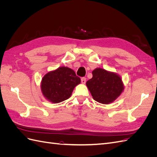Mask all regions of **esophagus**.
I'll list each match as a JSON object with an SVG mask.
<instances>
[{
    "label": "esophagus",
    "mask_w": 157,
    "mask_h": 157,
    "mask_svg": "<svg viewBox=\"0 0 157 157\" xmlns=\"http://www.w3.org/2000/svg\"><path fill=\"white\" fill-rule=\"evenodd\" d=\"M81 82L82 84L86 83V78H85V77H82L81 78Z\"/></svg>",
    "instance_id": "34e87169"
}]
</instances>
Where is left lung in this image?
Wrapping results in <instances>:
<instances>
[{
  "instance_id": "obj_1",
  "label": "left lung",
  "mask_w": 157,
  "mask_h": 157,
  "mask_svg": "<svg viewBox=\"0 0 157 157\" xmlns=\"http://www.w3.org/2000/svg\"><path fill=\"white\" fill-rule=\"evenodd\" d=\"M92 78L86 82V86L95 101L109 104L124 90L121 77L115 73L96 68L92 71Z\"/></svg>"
}]
</instances>
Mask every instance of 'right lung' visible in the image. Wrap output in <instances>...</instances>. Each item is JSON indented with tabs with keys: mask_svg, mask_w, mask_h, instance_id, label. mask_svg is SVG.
<instances>
[{
	"mask_svg": "<svg viewBox=\"0 0 157 157\" xmlns=\"http://www.w3.org/2000/svg\"><path fill=\"white\" fill-rule=\"evenodd\" d=\"M80 83L75 72L67 67H60L46 73L41 81V91L44 98L58 103L69 99L73 89Z\"/></svg>",
	"mask_w": 157,
	"mask_h": 157,
	"instance_id": "obj_1",
	"label": "right lung"
}]
</instances>
